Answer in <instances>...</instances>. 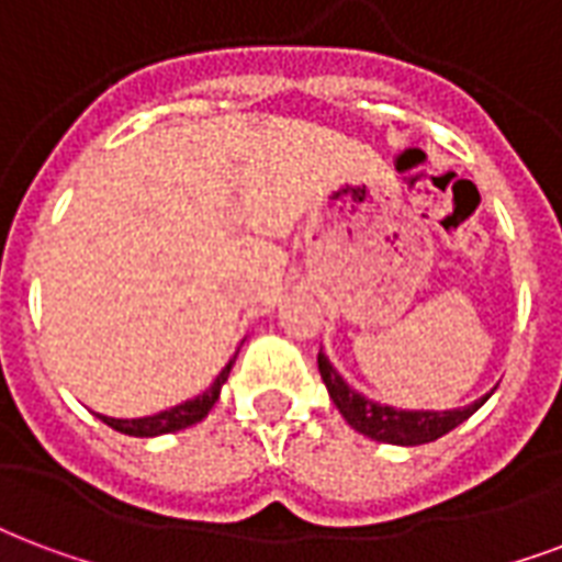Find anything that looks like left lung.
Listing matches in <instances>:
<instances>
[{"mask_svg": "<svg viewBox=\"0 0 562 562\" xmlns=\"http://www.w3.org/2000/svg\"><path fill=\"white\" fill-rule=\"evenodd\" d=\"M318 372L327 386V393L334 398V405L345 417V423L355 431L366 435V438L378 440V443H393V447H419V443H431V440L443 438L447 431L461 426L464 419L473 417L476 411L488 402L492 393H485L464 408L450 411H411V408H393L384 402L363 396L360 390L348 384L336 366L330 363V357L318 351Z\"/></svg>", "mask_w": 562, "mask_h": 562, "instance_id": "8db88e82", "label": "left lung"}]
</instances>
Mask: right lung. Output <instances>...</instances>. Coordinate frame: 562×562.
<instances>
[{
    "label": "right lung",
    "mask_w": 562,
    "mask_h": 562,
    "mask_svg": "<svg viewBox=\"0 0 562 562\" xmlns=\"http://www.w3.org/2000/svg\"><path fill=\"white\" fill-rule=\"evenodd\" d=\"M232 366H235V357L223 366V372L214 378V384L207 386L205 393L187 398V402H181V405H176V408L157 411V414H148V417H133V419L106 417V414H98V417H101L110 429L122 431V435H131V438H157V435H172V431L190 429V426L202 423V419L207 417V411L214 408V402L220 398V390H223V384L228 381Z\"/></svg>",
    "instance_id": "add662e5"
}]
</instances>
